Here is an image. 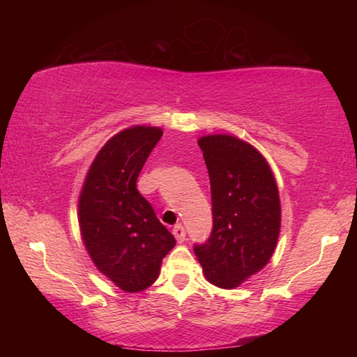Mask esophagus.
<instances>
[{
	"instance_id": "1",
	"label": "esophagus",
	"mask_w": 357,
	"mask_h": 357,
	"mask_svg": "<svg viewBox=\"0 0 357 357\" xmlns=\"http://www.w3.org/2000/svg\"><path fill=\"white\" fill-rule=\"evenodd\" d=\"M173 234H174V238H176L178 243H183V241H185V229H184L183 225H181V223H178V225H174Z\"/></svg>"
}]
</instances>
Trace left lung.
I'll list each match as a JSON object with an SVG mask.
<instances>
[{
  "label": "left lung",
  "mask_w": 357,
  "mask_h": 357,
  "mask_svg": "<svg viewBox=\"0 0 357 357\" xmlns=\"http://www.w3.org/2000/svg\"><path fill=\"white\" fill-rule=\"evenodd\" d=\"M198 146L209 173L213 229L193 252L213 285L231 289L273 257L280 231L279 190L268 162L252 144L208 135Z\"/></svg>",
  "instance_id": "8db88e82"
}]
</instances>
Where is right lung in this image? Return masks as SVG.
<instances>
[{"label": "right lung", "mask_w": 357, "mask_h": 357, "mask_svg": "<svg viewBox=\"0 0 357 357\" xmlns=\"http://www.w3.org/2000/svg\"><path fill=\"white\" fill-rule=\"evenodd\" d=\"M162 134L159 128L137 126L110 138L96 155L78 202L82 238L96 268L128 293L153 285L176 244L137 189Z\"/></svg>", "instance_id": "right-lung-1"}]
</instances>
